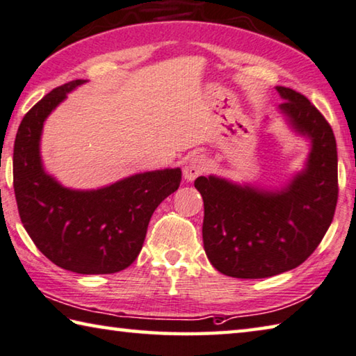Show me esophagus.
<instances>
[{
  "mask_svg": "<svg viewBox=\"0 0 356 356\" xmlns=\"http://www.w3.org/2000/svg\"><path fill=\"white\" fill-rule=\"evenodd\" d=\"M207 159H204L203 154L191 156L183 168V177L186 181H194L197 177H200V175L207 170Z\"/></svg>",
  "mask_w": 356,
  "mask_h": 356,
  "instance_id": "obj_1",
  "label": "esophagus"
}]
</instances>
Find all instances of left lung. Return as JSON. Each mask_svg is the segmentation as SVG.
Listing matches in <instances>:
<instances>
[{
  "label": "left lung",
  "instance_id": "left-lung-1",
  "mask_svg": "<svg viewBox=\"0 0 356 356\" xmlns=\"http://www.w3.org/2000/svg\"><path fill=\"white\" fill-rule=\"evenodd\" d=\"M278 112L296 134L309 140L303 170L280 189L198 177L203 197V245L223 275L267 278L300 266L333 220L338 202V152L333 129L308 98L277 86Z\"/></svg>",
  "mask_w": 356,
  "mask_h": 356
}]
</instances>
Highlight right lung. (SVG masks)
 I'll list each match as a JSON object with an SVG mask.
<instances>
[{"label":"right lung","mask_w":356,"mask_h":356,"mask_svg":"<svg viewBox=\"0 0 356 356\" xmlns=\"http://www.w3.org/2000/svg\"><path fill=\"white\" fill-rule=\"evenodd\" d=\"M84 83L56 87L23 117L14 143V191L24 229L51 263L81 275L115 273L140 253L149 219L179 188L181 168L136 173L89 191L65 188L47 173L40 156L43 123Z\"/></svg>","instance_id":"obj_1"}]
</instances>
